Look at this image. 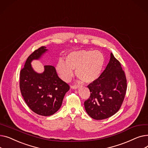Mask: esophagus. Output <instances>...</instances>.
Here are the masks:
<instances>
[{"label": "esophagus", "mask_w": 148, "mask_h": 148, "mask_svg": "<svg viewBox=\"0 0 148 148\" xmlns=\"http://www.w3.org/2000/svg\"><path fill=\"white\" fill-rule=\"evenodd\" d=\"M71 88L72 89H77V88H79V86H75V85H73V86H71Z\"/></svg>", "instance_id": "34e87169"}]
</instances>
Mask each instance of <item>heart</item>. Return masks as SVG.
<instances>
[{"label":"heart","instance_id":"obj_1","mask_svg":"<svg viewBox=\"0 0 148 148\" xmlns=\"http://www.w3.org/2000/svg\"><path fill=\"white\" fill-rule=\"evenodd\" d=\"M103 54L99 51L79 50L73 51L66 57L65 63L59 60L56 69L61 78L68 82L73 76V70L80 81L90 83L95 81L100 75L104 65Z\"/></svg>","mask_w":148,"mask_h":148}]
</instances>
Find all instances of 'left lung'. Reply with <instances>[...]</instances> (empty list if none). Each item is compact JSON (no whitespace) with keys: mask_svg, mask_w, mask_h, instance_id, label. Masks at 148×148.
<instances>
[{"mask_svg":"<svg viewBox=\"0 0 148 148\" xmlns=\"http://www.w3.org/2000/svg\"><path fill=\"white\" fill-rule=\"evenodd\" d=\"M127 86L125 73L119 60L111 53L104 71L88 86L90 96L84 103L87 113L95 120L111 117L121 108Z\"/></svg>","mask_w":148,"mask_h":148,"instance_id":"8db88e82","label":"left lung"}]
</instances>
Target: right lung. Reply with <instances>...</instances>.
<instances>
[{
    "instance_id": "right-lung-1",
    "label": "right lung",
    "mask_w": 148,
    "mask_h": 148,
    "mask_svg": "<svg viewBox=\"0 0 148 148\" xmlns=\"http://www.w3.org/2000/svg\"><path fill=\"white\" fill-rule=\"evenodd\" d=\"M44 46L35 50L27 59L20 74V88L28 107L35 113L48 116L55 113L62 106L69 85L58 77L56 69L45 65L44 71L38 73L31 62L40 59L47 51Z\"/></svg>"
}]
</instances>
